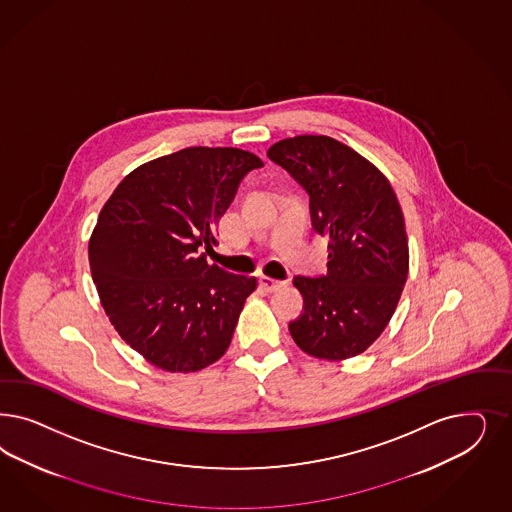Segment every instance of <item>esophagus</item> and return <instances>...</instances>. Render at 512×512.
<instances>
[{"mask_svg": "<svg viewBox=\"0 0 512 512\" xmlns=\"http://www.w3.org/2000/svg\"><path fill=\"white\" fill-rule=\"evenodd\" d=\"M260 284H262V288H264L267 294H273V292L281 290L282 286H284V282L275 281L271 277H260Z\"/></svg>", "mask_w": 512, "mask_h": 512, "instance_id": "esophagus-1", "label": "esophagus"}]
</instances>
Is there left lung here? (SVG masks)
I'll return each mask as SVG.
<instances>
[{
  "instance_id": "left-lung-1",
  "label": "left lung",
  "mask_w": 512,
  "mask_h": 512,
  "mask_svg": "<svg viewBox=\"0 0 512 512\" xmlns=\"http://www.w3.org/2000/svg\"><path fill=\"white\" fill-rule=\"evenodd\" d=\"M311 198L314 231L330 239L326 277H296L303 314L297 347L341 362L371 347L396 311L409 275L405 218L388 179L328 135H296L267 150Z\"/></svg>"
}]
</instances>
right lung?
Here are the masks:
<instances>
[{"instance_id":"add662e5","label":"right lung","mask_w":512,"mask_h":512,"mask_svg":"<svg viewBox=\"0 0 512 512\" xmlns=\"http://www.w3.org/2000/svg\"><path fill=\"white\" fill-rule=\"evenodd\" d=\"M264 162L233 147H188L139 165L99 213L88 243L99 301L118 335L169 373L224 356L256 277L207 264L198 248L248 171Z\"/></svg>"}]
</instances>
